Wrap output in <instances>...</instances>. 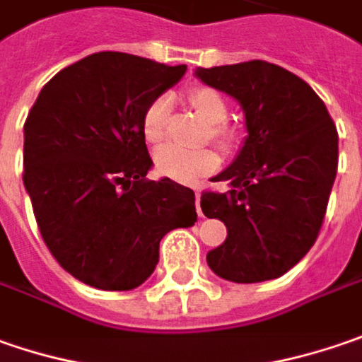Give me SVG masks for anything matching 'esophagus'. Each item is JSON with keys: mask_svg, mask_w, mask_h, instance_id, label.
I'll use <instances>...</instances> for the list:
<instances>
[{"mask_svg": "<svg viewBox=\"0 0 362 362\" xmlns=\"http://www.w3.org/2000/svg\"><path fill=\"white\" fill-rule=\"evenodd\" d=\"M194 198H197V211H198V214L202 216V211H200V190H197V192H194Z\"/></svg>", "mask_w": 362, "mask_h": 362, "instance_id": "esophagus-1", "label": "esophagus"}]
</instances>
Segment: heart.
Returning <instances> with one entry per match:
<instances>
[{
    "label": "heart",
    "mask_w": 362,
    "mask_h": 362,
    "mask_svg": "<svg viewBox=\"0 0 362 362\" xmlns=\"http://www.w3.org/2000/svg\"><path fill=\"white\" fill-rule=\"evenodd\" d=\"M188 101L198 111V115L209 121L212 139L221 148H233L237 141V132L225 123L228 115V105L225 97L211 87H194L188 95ZM172 101L168 95H162L146 107L141 115V134L150 144H160L168 132ZM156 168L162 176L178 182H194L212 170H216L221 160L212 150H188L182 146H164L156 151Z\"/></svg>",
    "instance_id": "heart-1"
}]
</instances>
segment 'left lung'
I'll return each instance as SVG.
<instances>
[{
  "instance_id": "8db88e82",
  "label": "left lung",
  "mask_w": 362,
  "mask_h": 362,
  "mask_svg": "<svg viewBox=\"0 0 362 362\" xmlns=\"http://www.w3.org/2000/svg\"><path fill=\"white\" fill-rule=\"evenodd\" d=\"M209 87L237 99L247 137L235 162L214 182L228 192H202L204 216L227 227L209 251L214 274L235 284L275 279L316 243L337 178L338 134L322 99L306 81L277 64L197 69Z\"/></svg>"
}]
</instances>
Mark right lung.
Instances as JSON below:
<instances>
[{
  "instance_id": "right-lung-1",
  "label": "right lung",
  "mask_w": 362,
  "mask_h": 362,
  "mask_svg": "<svg viewBox=\"0 0 362 362\" xmlns=\"http://www.w3.org/2000/svg\"><path fill=\"white\" fill-rule=\"evenodd\" d=\"M186 64L97 52L40 90L24 125V186L46 247L78 281L134 290L156 269L165 233L197 223L194 192L146 180L141 115Z\"/></svg>"
}]
</instances>
